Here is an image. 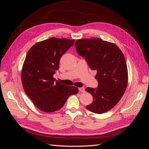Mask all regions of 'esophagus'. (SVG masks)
Instances as JSON below:
<instances>
[{"mask_svg":"<svg viewBox=\"0 0 149 149\" xmlns=\"http://www.w3.org/2000/svg\"><path fill=\"white\" fill-rule=\"evenodd\" d=\"M79 91H80V92H85V89H84V88H83V87L80 88L79 89Z\"/></svg>","mask_w":149,"mask_h":149,"instance_id":"esophagus-1","label":"esophagus"}]
</instances>
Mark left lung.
Here are the masks:
<instances>
[{
	"label": "left lung",
	"instance_id": "8db88e82",
	"mask_svg": "<svg viewBox=\"0 0 149 149\" xmlns=\"http://www.w3.org/2000/svg\"><path fill=\"white\" fill-rule=\"evenodd\" d=\"M77 53L83 57L90 68L96 70L98 81L97 89L86 88L93 97L86 106L89 111L101 114L112 109L122 98L128 83V71L123 53L117 45L101 38L77 40Z\"/></svg>",
	"mask_w": 149,
	"mask_h": 149
}]
</instances>
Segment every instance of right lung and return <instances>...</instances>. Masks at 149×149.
<instances>
[{
    "mask_svg": "<svg viewBox=\"0 0 149 149\" xmlns=\"http://www.w3.org/2000/svg\"><path fill=\"white\" fill-rule=\"evenodd\" d=\"M75 40L51 37L37 42L29 50L22 69L23 89L34 104L44 112H54L64 106L79 89L54 79L60 58Z\"/></svg>",
    "mask_w": 149,
    "mask_h": 149,
    "instance_id": "obj_1",
    "label": "right lung"
}]
</instances>
